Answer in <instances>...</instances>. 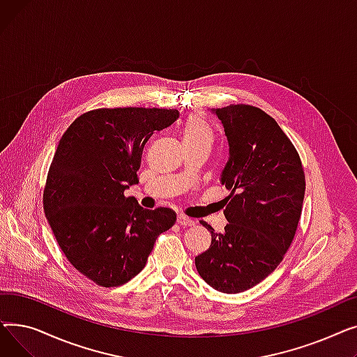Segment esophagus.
<instances>
[{
	"label": "esophagus",
	"mask_w": 357,
	"mask_h": 357,
	"mask_svg": "<svg viewBox=\"0 0 357 357\" xmlns=\"http://www.w3.org/2000/svg\"><path fill=\"white\" fill-rule=\"evenodd\" d=\"M178 224H181V226H183V227H190V226H195V220L181 214V215H178Z\"/></svg>",
	"instance_id": "34e87169"
}]
</instances>
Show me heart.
Here are the masks:
<instances>
[{"label": "heart", "instance_id": "1", "mask_svg": "<svg viewBox=\"0 0 357 357\" xmlns=\"http://www.w3.org/2000/svg\"><path fill=\"white\" fill-rule=\"evenodd\" d=\"M185 146H210L214 142V131L208 121L199 114H192L182 128Z\"/></svg>", "mask_w": 357, "mask_h": 357}]
</instances>
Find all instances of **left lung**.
<instances>
[{"instance_id": "obj_1", "label": "left lung", "mask_w": 357, "mask_h": 357, "mask_svg": "<svg viewBox=\"0 0 357 357\" xmlns=\"http://www.w3.org/2000/svg\"><path fill=\"white\" fill-rule=\"evenodd\" d=\"M229 140L221 185L229 224L211 233L210 249L195 257L201 278L220 292L238 294L261 282L294 240L305 194L296 149L265 111L246 104L213 109Z\"/></svg>"}]
</instances>
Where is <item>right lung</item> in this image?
<instances>
[{
  "instance_id": "add662e5",
  "label": "right lung",
  "mask_w": 357,
  "mask_h": 357,
  "mask_svg": "<svg viewBox=\"0 0 357 357\" xmlns=\"http://www.w3.org/2000/svg\"><path fill=\"white\" fill-rule=\"evenodd\" d=\"M179 116L166 108H98L63 133L43 192V208L72 266L105 288L120 287L144 268L158 236L171 229V208L144 210L126 197L139 183L146 142Z\"/></svg>"
}]
</instances>
